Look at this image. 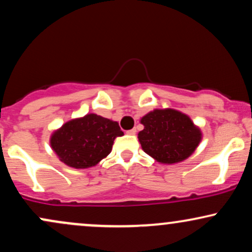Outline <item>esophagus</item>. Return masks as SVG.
<instances>
[{
  "mask_svg": "<svg viewBox=\"0 0 252 252\" xmlns=\"http://www.w3.org/2000/svg\"><path fill=\"white\" fill-rule=\"evenodd\" d=\"M126 132H128L129 135H135L136 134V129L134 128V129H131V130H128V131H126Z\"/></svg>",
  "mask_w": 252,
  "mask_h": 252,
  "instance_id": "esophagus-1",
  "label": "esophagus"
}]
</instances>
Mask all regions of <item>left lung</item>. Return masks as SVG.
<instances>
[{"label": "left lung", "instance_id": "obj_1", "mask_svg": "<svg viewBox=\"0 0 252 252\" xmlns=\"http://www.w3.org/2000/svg\"><path fill=\"white\" fill-rule=\"evenodd\" d=\"M138 132L142 149L161 163H176L194 153L201 141V131L187 115L173 109L150 111L142 117Z\"/></svg>", "mask_w": 252, "mask_h": 252}]
</instances>
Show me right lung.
I'll use <instances>...</instances> for the list:
<instances>
[{
    "instance_id": "right-lung-1",
    "label": "right lung",
    "mask_w": 252,
    "mask_h": 252,
    "mask_svg": "<svg viewBox=\"0 0 252 252\" xmlns=\"http://www.w3.org/2000/svg\"><path fill=\"white\" fill-rule=\"evenodd\" d=\"M117 122L89 114L65 123L53 132L51 147L60 161L77 169L96 166L112 149L115 138L122 136Z\"/></svg>"
}]
</instances>
